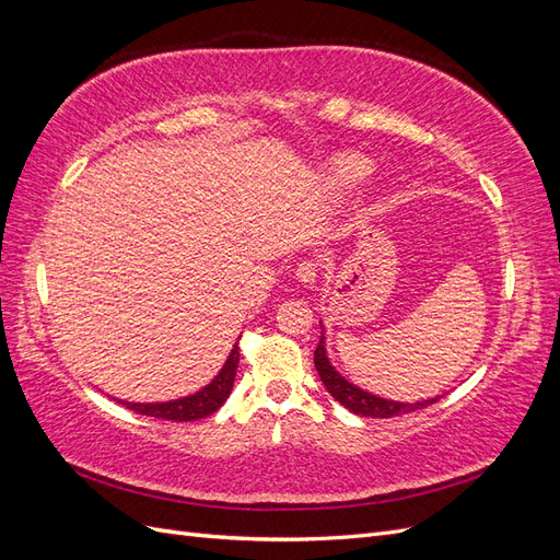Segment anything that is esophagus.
Here are the masks:
<instances>
[{"label":"esophagus","mask_w":560,"mask_h":560,"mask_svg":"<svg viewBox=\"0 0 560 560\" xmlns=\"http://www.w3.org/2000/svg\"><path fill=\"white\" fill-rule=\"evenodd\" d=\"M319 278V264L315 259H303L296 266V280L303 284H313Z\"/></svg>","instance_id":"1"}]
</instances>
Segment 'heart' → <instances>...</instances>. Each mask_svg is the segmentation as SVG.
<instances>
[{
	"label": "heart",
	"mask_w": 560,
	"mask_h": 560,
	"mask_svg": "<svg viewBox=\"0 0 560 560\" xmlns=\"http://www.w3.org/2000/svg\"><path fill=\"white\" fill-rule=\"evenodd\" d=\"M369 173L371 163L360 154H343L331 163V179L336 182V186H346V189L364 182Z\"/></svg>",
	"instance_id": "1"
}]
</instances>
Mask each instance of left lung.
Here are the masks:
<instances>
[{
    "mask_svg": "<svg viewBox=\"0 0 560 560\" xmlns=\"http://www.w3.org/2000/svg\"><path fill=\"white\" fill-rule=\"evenodd\" d=\"M315 369L319 374V381L325 383V387L329 389V395L346 406L348 411L358 413V416H366V418H393V416H401V413H411L418 409H428L430 404H434L436 399H428V401H418V404H401V401H389V399H381L376 395H369L364 389L354 387L352 383H348L343 376H338L334 366L329 364L327 354H325V338H319V343L315 348Z\"/></svg>",
    "mask_w": 560,
    "mask_h": 560,
    "instance_id": "8db88e82",
    "label": "left lung"
}]
</instances>
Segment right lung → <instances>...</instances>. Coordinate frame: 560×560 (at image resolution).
Listing matches in <instances>:
<instances>
[{"mask_svg":"<svg viewBox=\"0 0 560 560\" xmlns=\"http://www.w3.org/2000/svg\"><path fill=\"white\" fill-rule=\"evenodd\" d=\"M238 362H241V352H238V343H235L224 369L219 371L217 378L208 387H202L200 393L184 399L165 401V404H128V401H121V404L140 416L173 420V422L208 418L229 399L233 381H235V371H238Z\"/></svg>","mask_w":560,"mask_h":560,"instance_id":"right-lung-1","label":"right lung"}]
</instances>
